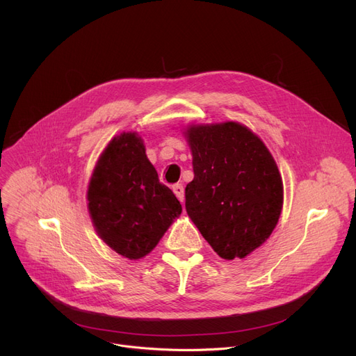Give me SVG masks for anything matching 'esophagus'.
<instances>
[{
  "label": "esophagus",
  "instance_id": "34e87169",
  "mask_svg": "<svg viewBox=\"0 0 356 356\" xmlns=\"http://www.w3.org/2000/svg\"><path fill=\"white\" fill-rule=\"evenodd\" d=\"M173 192H175V195L177 196V199L180 200V202H184V189H183V186L181 184H175L173 186Z\"/></svg>",
  "mask_w": 356,
  "mask_h": 356
}]
</instances>
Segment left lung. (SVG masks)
Here are the masks:
<instances>
[{
  "instance_id": "left-lung-1",
  "label": "left lung",
  "mask_w": 356,
  "mask_h": 356,
  "mask_svg": "<svg viewBox=\"0 0 356 356\" xmlns=\"http://www.w3.org/2000/svg\"><path fill=\"white\" fill-rule=\"evenodd\" d=\"M195 177L186 212L223 259L245 258L274 231L283 209V180L266 144L235 121L184 131Z\"/></svg>"
}]
</instances>
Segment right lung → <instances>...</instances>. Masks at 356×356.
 <instances>
[{
    "mask_svg": "<svg viewBox=\"0 0 356 356\" xmlns=\"http://www.w3.org/2000/svg\"><path fill=\"white\" fill-rule=\"evenodd\" d=\"M88 209L109 248L140 259L156 248L181 204L160 183L143 138L129 131L112 138L99 156L88 184Z\"/></svg>",
    "mask_w": 356,
    "mask_h": 356,
    "instance_id": "obj_1",
    "label": "right lung"
}]
</instances>
